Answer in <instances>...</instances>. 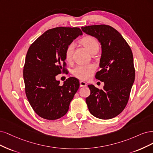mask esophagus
Returning a JSON list of instances; mask_svg holds the SVG:
<instances>
[{
  "label": "esophagus",
  "mask_w": 153,
  "mask_h": 153,
  "mask_svg": "<svg viewBox=\"0 0 153 153\" xmlns=\"http://www.w3.org/2000/svg\"><path fill=\"white\" fill-rule=\"evenodd\" d=\"M79 83H80V86H81V87H85V86H87V83L85 82V81H79Z\"/></svg>",
  "instance_id": "1"
}]
</instances>
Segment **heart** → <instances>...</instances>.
<instances>
[{
  "mask_svg": "<svg viewBox=\"0 0 153 153\" xmlns=\"http://www.w3.org/2000/svg\"><path fill=\"white\" fill-rule=\"evenodd\" d=\"M81 42L91 53L99 49V44L97 39L93 37L86 36L83 37L81 40ZM74 48L75 45L73 42L67 47L65 51V58L67 61L71 60ZM95 69V67L93 64L77 65L73 70V74L80 79L87 80L91 77Z\"/></svg>",
  "mask_w": 153,
  "mask_h": 153,
  "instance_id": "b5f03b06",
  "label": "heart"
}]
</instances>
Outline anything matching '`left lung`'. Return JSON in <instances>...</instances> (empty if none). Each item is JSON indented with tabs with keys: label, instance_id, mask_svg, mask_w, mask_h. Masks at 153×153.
Segmentation results:
<instances>
[{
	"label": "left lung",
	"instance_id": "obj_1",
	"mask_svg": "<svg viewBox=\"0 0 153 153\" xmlns=\"http://www.w3.org/2000/svg\"><path fill=\"white\" fill-rule=\"evenodd\" d=\"M83 32L98 39L101 44V70L95 77L104 82L102 90L88 85L91 93L86 102L91 114L109 120L124 110L135 81L134 57L128 44L113 27L106 25L82 27Z\"/></svg>",
	"mask_w": 153,
	"mask_h": 153
}]
</instances>
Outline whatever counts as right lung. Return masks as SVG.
Here are the masks:
<instances>
[{"instance_id": "1", "label": "right lung", "mask_w": 153, "mask_h": 153, "mask_svg": "<svg viewBox=\"0 0 153 153\" xmlns=\"http://www.w3.org/2000/svg\"><path fill=\"white\" fill-rule=\"evenodd\" d=\"M82 32L77 27H56L46 31L29 48L23 68L27 99L36 114L55 120L67 114L79 88V81L70 77L60 86L56 76L65 71L67 47Z\"/></svg>"}]
</instances>
